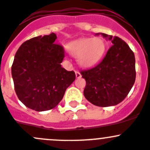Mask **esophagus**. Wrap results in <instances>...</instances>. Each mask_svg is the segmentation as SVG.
Listing matches in <instances>:
<instances>
[{"label":"esophagus","instance_id":"obj_1","mask_svg":"<svg viewBox=\"0 0 150 150\" xmlns=\"http://www.w3.org/2000/svg\"><path fill=\"white\" fill-rule=\"evenodd\" d=\"M75 74H76V78H80V77L81 76V74H80L79 71H75Z\"/></svg>","mask_w":150,"mask_h":150}]
</instances>
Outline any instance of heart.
Listing matches in <instances>:
<instances>
[{
	"label": "heart",
	"mask_w": 150,
	"mask_h": 150,
	"mask_svg": "<svg viewBox=\"0 0 150 150\" xmlns=\"http://www.w3.org/2000/svg\"><path fill=\"white\" fill-rule=\"evenodd\" d=\"M68 52L77 58L79 65L83 68H90L100 62L106 52V41L100 37L82 38L69 43Z\"/></svg>",
	"instance_id": "heart-1"
}]
</instances>
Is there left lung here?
<instances>
[{
	"instance_id": "left-lung-1",
	"label": "left lung",
	"mask_w": 150,
	"mask_h": 150,
	"mask_svg": "<svg viewBox=\"0 0 150 150\" xmlns=\"http://www.w3.org/2000/svg\"><path fill=\"white\" fill-rule=\"evenodd\" d=\"M112 41L106 56L98 66L81 71L86 81L84 96L88 101L100 107L115 106L125 98L136 79L134 53L117 36L98 33Z\"/></svg>"
}]
</instances>
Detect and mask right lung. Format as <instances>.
I'll return each mask as SVG.
<instances>
[{"mask_svg": "<svg viewBox=\"0 0 150 150\" xmlns=\"http://www.w3.org/2000/svg\"><path fill=\"white\" fill-rule=\"evenodd\" d=\"M56 34L34 37L23 43L14 56L11 75L20 101L36 112L50 110L63 99L76 79L60 63L63 47L54 44Z\"/></svg>", "mask_w": 150, "mask_h": 150, "instance_id": "right-lung-1", "label": "right lung"}]
</instances>
